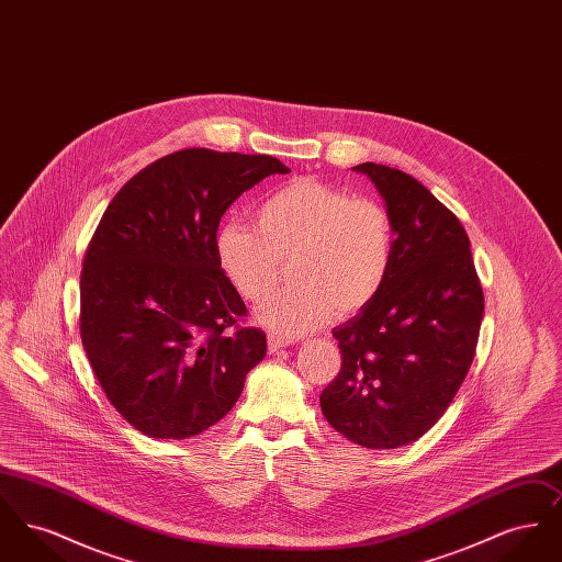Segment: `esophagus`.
<instances>
[{
    "instance_id": "obj_1",
    "label": "esophagus",
    "mask_w": 562,
    "mask_h": 562,
    "mask_svg": "<svg viewBox=\"0 0 562 562\" xmlns=\"http://www.w3.org/2000/svg\"><path fill=\"white\" fill-rule=\"evenodd\" d=\"M293 341H289V339H284V337H280V335H269L268 337V346L269 353H276V351H280V349L289 348Z\"/></svg>"
}]
</instances>
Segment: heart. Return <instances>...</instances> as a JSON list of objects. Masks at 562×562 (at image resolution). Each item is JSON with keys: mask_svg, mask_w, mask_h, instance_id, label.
Here are the masks:
<instances>
[{"mask_svg": "<svg viewBox=\"0 0 562 562\" xmlns=\"http://www.w3.org/2000/svg\"><path fill=\"white\" fill-rule=\"evenodd\" d=\"M214 252L238 293L257 301L289 259L286 289L269 293L255 321L299 337L316 330L335 310L351 316L369 307L385 286L394 259V227L373 200L351 198L316 179H293L255 209V227L227 221Z\"/></svg>", "mask_w": 562, "mask_h": 562, "instance_id": "obj_1", "label": "heart"}]
</instances>
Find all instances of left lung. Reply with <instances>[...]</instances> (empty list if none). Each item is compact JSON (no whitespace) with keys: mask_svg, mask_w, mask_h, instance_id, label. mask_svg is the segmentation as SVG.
Returning <instances> with one entry per match:
<instances>
[{"mask_svg":"<svg viewBox=\"0 0 562 562\" xmlns=\"http://www.w3.org/2000/svg\"><path fill=\"white\" fill-rule=\"evenodd\" d=\"M394 227V259L369 307L333 328L341 371L321 394L326 422L364 449L422 438L449 408L479 344L484 296L459 218L411 175L360 164Z\"/></svg>","mask_w":562,"mask_h":562,"instance_id":"obj_1","label":"left lung"}]
</instances>
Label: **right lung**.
<instances>
[{
	"label": "right lung",
	"instance_id": "add662e5",
	"mask_svg": "<svg viewBox=\"0 0 562 562\" xmlns=\"http://www.w3.org/2000/svg\"><path fill=\"white\" fill-rule=\"evenodd\" d=\"M291 172L271 156L183 149L117 191L80 280L81 344L115 411L149 438L218 424L268 353L218 266V221L244 191Z\"/></svg>",
	"mask_w": 562,
	"mask_h": 562
}]
</instances>
